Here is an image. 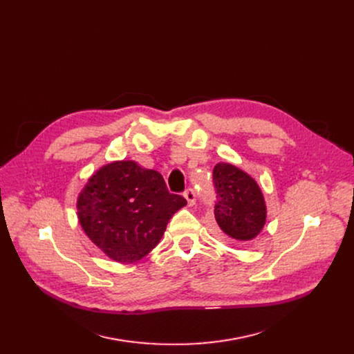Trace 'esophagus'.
Wrapping results in <instances>:
<instances>
[{"mask_svg": "<svg viewBox=\"0 0 354 354\" xmlns=\"http://www.w3.org/2000/svg\"><path fill=\"white\" fill-rule=\"evenodd\" d=\"M183 196H185V199L187 201V205H189V206H194V205L196 203V194H195L194 189H190V187L186 189Z\"/></svg>", "mask_w": 354, "mask_h": 354, "instance_id": "obj_1", "label": "esophagus"}]
</instances>
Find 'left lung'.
I'll use <instances>...</instances> for the list:
<instances>
[{
    "instance_id": "8db88e82",
    "label": "left lung",
    "mask_w": 354,
    "mask_h": 354,
    "mask_svg": "<svg viewBox=\"0 0 354 354\" xmlns=\"http://www.w3.org/2000/svg\"><path fill=\"white\" fill-rule=\"evenodd\" d=\"M213 183L217 194L214 217L224 236L236 241L259 236L267 220V206L259 183L227 162L214 167Z\"/></svg>"
}]
</instances>
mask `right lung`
<instances>
[{
    "instance_id": "right-lung-1",
    "label": "right lung",
    "mask_w": 354,
    "mask_h": 354,
    "mask_svg": "<svg viewBox=\"0 0 354 354\" xmlns=\"http://www.w3.org/2000/svg\"><path fill=\"white\" fill-rule=\"evenodd\" d=\"M185 205V198L169 194L159 172L134 160H115L87 180L77 198V217L109 259L131 264L156 247Z\"/></svg>"
}]
</instances>
